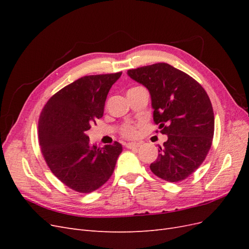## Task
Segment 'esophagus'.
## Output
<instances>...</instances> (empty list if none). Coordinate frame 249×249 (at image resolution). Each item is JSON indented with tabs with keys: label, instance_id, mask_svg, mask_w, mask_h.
I'll list each match as a JSON object with an SVG mask.
<instances>
[{
	"label": "esophagus",
	"instance_id": "obj_1",
	"mask_svg": "<svg viewBox=\"0 0 249 249\" xmlns=\"http://www.w3.org/2000/svg\"><path fill=\"white\" fill-rule=\"evenodd\" d=\"M140 146V143H136V142H131V143H125V147L130 148V149H134V148H138Z\"/></svg>",
	"mask_w": 249,
	"mask_h": 249
}]
</instances>
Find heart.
<instances>
[{"instance_id": "b5f03b06", "label": "heart", "mask_w": 249, "mask_h": 249, "mask_svg": "<svg viewBox=\"0 0 249 249\" xmlns=\"http://www.w3.org/2000/svg\"><path fill=\"white\" fill-rule=\"evenodd\" d=\"M138 135H139V125L136 124L126 123L122 126V129H120V136L125 139H135L138 137Z\"/></svg>"}]
</instances>
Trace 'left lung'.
Returning <instances> with one entry per match:
<instances>
[{"label": "left lung", "instance_id": "obj_1", "mask_svg": "<svg viewBox=\"0 0 249 249\" xmlns=\"http://www.w3.org/2000/svg\"><path fill=\"white\" fill-rule=\"evenodd\" d=\"M152 97L154 123L167 141L150 164L154 175L167 182L184 180L205 161L214 136V112L206 90L189 74L167 63L127 71Z\"/></svg>", "mask_w": 249, "mask_h": 249}]
</instances>
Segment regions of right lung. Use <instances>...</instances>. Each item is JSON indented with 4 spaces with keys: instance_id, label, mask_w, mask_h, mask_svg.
I'll list each match as a JSON object with an SVG mask.
<instances>
[{
    "instance_id": "1",
    "label": "right lung",
    "mask_w": 249,
    "mask_h": 249,
    "mask_svg": "<svg viewBox=\"0 0 249 249\" xmlns=\"http://www.w3.org/2000/svg\"><path fill=\"white\" fill-rule=\"evenodd\" d=\"M120 76L122 71L80 78L53 95L40 113L41 154L54 176L77 192L90 193L106 183L123 150L117 141L97 147L87 136Z\"/></svg>"
}]
</instances>
